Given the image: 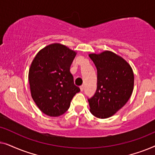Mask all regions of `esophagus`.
<instances>
[{
	"instance_id": "34e87169",
	"label": "esophagus",
	"mask_w": 155,
	"mask_h": 155,
	"mask_svg": "<svg viewBox=\"0 0 155 155\" xmlns=\"http://www.w3.org/2000/svg\"><path fill=\"white\" fill-rule=\"evenodd\" d=\"M80 91H83V90H84V86H83V85L80 86Z\"/></svg>"
}]
</instances>
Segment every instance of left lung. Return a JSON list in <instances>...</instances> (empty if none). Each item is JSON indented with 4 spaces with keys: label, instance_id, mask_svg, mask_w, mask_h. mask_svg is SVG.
<instances>
[{
    "label": "left lung",
    "instance_id": "8db88e82",
    "mask_svg": "<svg viewBox=\"0 0 155 155\" xmlns=\"http://www.w3.org/2000/svg\"><path fill=\"white\" fill-rule=\"evenodd\" d=\"M89 56L97 70L96 93L88 99L90 111L97 118H109L128 102L132 94L133 69L124 58L111 51Z\"/></svg>",
    "mask_w": 155,
    "mask_h": 155
}]
</instances>
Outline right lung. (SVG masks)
<instances>
[{"label": "right lung", "mask_w": 155, "mask_h": 155, "mask_svg": "<svg viewBox=\"0 0 155 155\" xmlns=\"http://www.w3.org/2000/svg\"><path fill=\"white\" fill-rule=\"evenodd\" d=\"M76 54L63 44L53 43L41 48L31 63L28 79L31 97L46 115H62L80 91L70 71Z\"/></svg>", "instance_id": "add662e5"}]
</instances>
